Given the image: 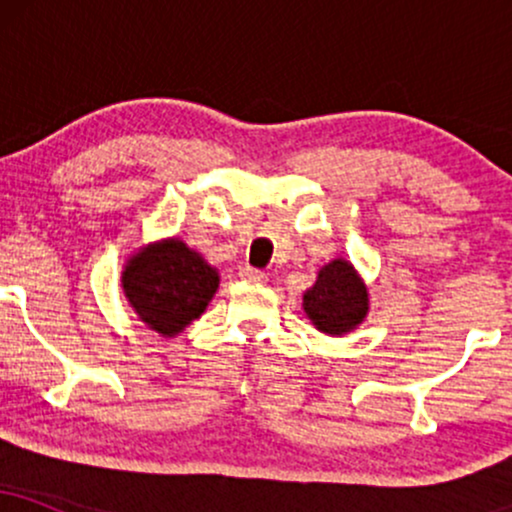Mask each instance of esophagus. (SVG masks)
Wrapping results in <instances>:
<instances>
[{
  "label": "esophagus",
  "instance_id": "1",
  "mask_svg": "<svg viewBox=\"0 0 512 512\" xmlns=\"http://www.w3.org/2000/svg\"><path fill=\"white\" fill-rule=\"evenodd\" d=\"M245 281H250V284H264L267 281V274L260 272V269H252V267H245L243 272H240Z\"/></svg>",
  "mask_w": 512,
  "mask_h": 512
}]
</instances>
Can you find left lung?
Here are the masks:
<instances>
[{
	"instance_id": "obj_1",
	"label": "left lung",
	"mask_w": 512,
	"mask_h": 512,
	"mask_svg": "<svg viewBox=\"0 0 512 512\" xmlns=\"http://www.w3.org/2000/svg\"><path fill=\"white\" fill-rule=\"evenodd\" d=\"M303 305L317 330L344 334L366 317L368 293L349 262L334 260L320 269L315 286L305 293Z\"/></svg>"
}]
</instances>
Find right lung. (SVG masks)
Segmentation results:
<instances>
[{
  "mask_svg": "<svg viewBox=\"0 0 512 512\" xmlns=\"http://www.w3.org/2000/svg\"><path fill=\"white\" fill-rule=\"evenodd\" d=\"M122 286L146 325L173 337L207 310L219 274L185 243L163 240L132 257Z\"/></svg>",
  "mask_w": 512,
  "mask_h": 512,
  "instance_id": "right-lung-1",
  "label": "right lung"
}]
</instances>
